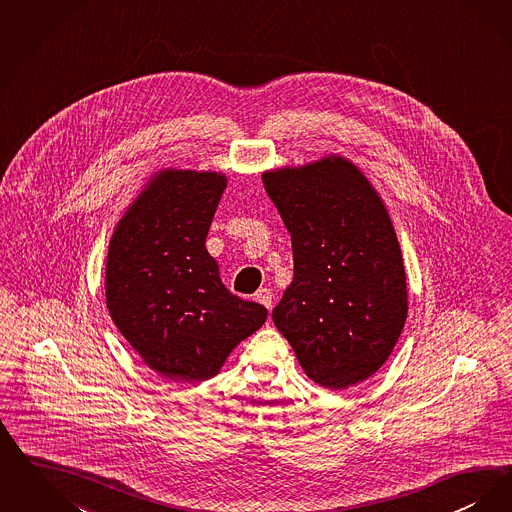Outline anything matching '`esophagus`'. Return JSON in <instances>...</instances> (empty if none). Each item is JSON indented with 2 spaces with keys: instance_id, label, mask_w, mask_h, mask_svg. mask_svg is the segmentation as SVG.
<instances>
[{
  "instance_id": "34e87169",
  "label": "esophagus",
  "mask_w": 512,
  "mask_h": 512,
  "mask_svg": "<svg viewBox=\"0 0 512 512\" xmlns=\"http://www.w3.org/2000/svg\"><path fill=\"white\" fill-rule=\"evenodd\" d=\"M272 299H274V295H272V291L270 289H259L257 293H255V301L257 303H261L263 307L268 308V310H272Z\"/></svg>"
}]
</instances>
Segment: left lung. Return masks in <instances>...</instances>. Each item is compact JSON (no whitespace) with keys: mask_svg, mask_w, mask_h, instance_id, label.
I'll return each mask as SVG.
<instances>
[{"mask_svg":"<svg viewBox=\"0 0 512 512\" xmlns=\"http://www.w3.org/2000/svg\"><path fill=\"white\" fill-rule=\"evenodd\" d=\"M263 183L293 247V282L272 320L314 383L358 385L387 362L408 318L389 211L339 156L266 171Z\"/></svg>","mask_w":512,"mask_h":512,"instance_id":"8db88e82","label":"left lung"}]
</instances>
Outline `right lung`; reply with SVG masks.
Wrapping results in <instances>:
<instances>
[{
	"label": "right lung",
	"mask_w": 512,
	"mask_h": 512,
	"mask_svg": "<svg viewBox=\"0 0 512 512\" xmlns=\"http://www.w3.org/2000/svg\"><path fill=\"white\" fill-rule=\"evenodd\" d=\"M225 188L221 173L160 171L108 247V312L144 364L171 381L211 379L268 314L226 289L205 249Z\"/></svg>",
	"instance_id": "1"
}]
</instances>
